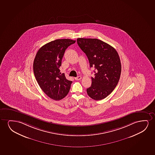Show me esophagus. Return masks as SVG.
Returning <instances> with one entry per match:
<instances>
[{
    "label": "esophagus",
    "mask_w": 155,
    "mask_h": 155,
    "mask_svg": "<svg viewBox=\"0 0 155 155\" xmlns=\"http://www.w3.org/2000/svg\"><path fill=\"white\" fill-rule=\"evenodd\" d=\"M74 79L77 80V81H79V80H81V77L79 76L77 77H75Z\"/></svg>",
    "instance_id": "34e87169"
}]
</instances>
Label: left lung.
I'll return each mask as SVG.
<instances>
[{"label": "left lung", "instance_id": "left-lung-1", "mask_svg": "<svg viewBox=\"0 0 155 155\" xmlns=\"http://www.w3.org/2000/svg\"><path fill=\"white\" fill-rule=\"evenodd\" d=\"M77 42L87 55L91 68H95L87 94L93 100H103L112 92L120 78L119 54L113 47L97 38H78Z\"/></svg>", "mask_w": 155, "mask_h": 155}]
</instances>
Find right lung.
Wrapping results in <instances>:
<instances>
[{
  "mask_svg": "<svg viewBox=\"0 0 155 155\" xmlns=\"http://www.w3.org/2000/svg\"><path fill=\"white\" fill-rule=\"evenodd\" d=\"M76 42L70 39H58L41 47L33 62L34 76L38 85L52 100L64 98L70 91L72 81L67 79L59 68L67 48Z\"/></svg>",
  "mask_w": 155,
  "mask_h": 155,
  "instance_id": "add662e5",
  "label": "right lung"
}]
</instances>
